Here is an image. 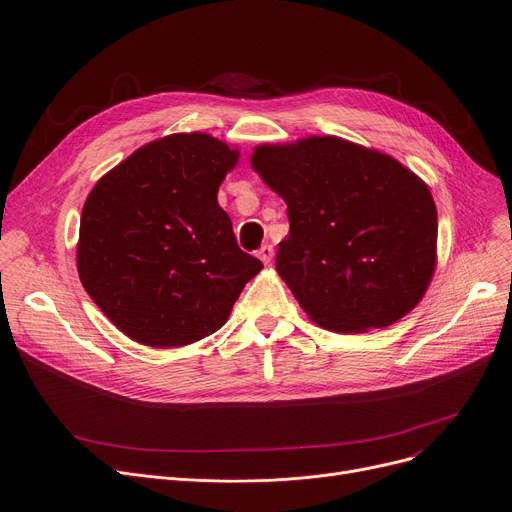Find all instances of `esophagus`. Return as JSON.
Segmentation results:
<instances>
[{
    "mask_svg": "<svg viewBox=\"0 0 512 512\" xmlns=\"http://www.w3.org/2000/svg\"><path fill=\"white\" fill-rule=\"evenodd\" d=\"M257 257L267 265L272 259H274V247L272 245H263L259 251H257Z\"/></svg>",
    "mask_w": 512,
    "mask_h": 512,
    "instance_id": "esophagus-1",
    "label": "esophagus"
}]
</instances>
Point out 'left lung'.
Returning a JSON list of instances; mask_svg holds the SVG:
<instances>
[{"instance_id":"8db88e82","label":"left lung","mask_w":512,"mask_h":512,"mask_svg":"<svg viewBox=\"0 0 512 512\" xmlns=\"http://www.w3.org/2000/svg\"><path fill=\"white\" fill-rule=\"evenodd\" d=\"M251 164L288 205L276 270L317 326L386 328L423 299L438 211L411 170L336 137L261 145Z\"/></svg>"}]
</instances>
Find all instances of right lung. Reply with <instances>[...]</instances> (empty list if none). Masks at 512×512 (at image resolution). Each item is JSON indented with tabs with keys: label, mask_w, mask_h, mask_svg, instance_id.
I'll use <instances>...</instances> for the list:
<instances>
[{
	"label": "right lung",
	"mask_w": 512,
	"mask_h": 512,
	"mask_svg": "<svg viewBox=\"0 0 512 512\" xmlns=\"http://www.w3.org/2000/svg\"><path fill=\"white\" fill-rule=\"evenodd\" d=\"M238 151L203 132L126 157L85 201L78 276L128 338L168 348L220 330L263 263L242 251L218 188Z\"/></svg>",
	"instance_id": "right-lung-1"
}]
</instances>
